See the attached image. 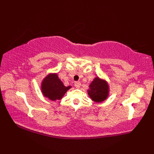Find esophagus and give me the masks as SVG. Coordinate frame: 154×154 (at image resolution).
Segmentation results:
<instances>
[{
  "instance_id": "obj_1",
  "label": "esophagus",
  "mask_w": 154,
  "mask_h": 154,
  "mask_svg": "<svg viewBox=\"0 0 154 154\" xmlns=\"http://www.w3.org/2000/svg\"><path fill=\"white\" fill-rule=\"evenodd\" d=\"M81 83L79 82V81H76V82H75V87L76 88H79L81 87Z\"/></svg>"
}]
</instances>
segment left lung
I'll list each match as a JSON object with an SVG mask.
<instances>
[{
	"label": "left lung",
	"mask_w": 154,
	"mask_h": 154,
	"mask_svg": "<svg viewBox=\"0 0 154 154\" xmlns=\"http://www.w3.org/2000/svg\"><path fill=\"white\" fill-rule=\"evenodd\" d=\"M90 89L88 90V94L93 100L100 103L105 100L109 94L108 84L99 77H96L90 85Z\"/></svg>",
	"instance_id": "obj_1"
}]
</instances>
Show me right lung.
<instances>
[{"instance_id": "add662e5", "label": "right lung", "mask_w": 154, "mask_h": 154, "mask_svg": "<svg viewBox=\"0 0 154 154\" xmlns=\"http://www.w3.org/2000/svg\"><path fill=\"white\" fill-rule=\"evenodd\" d=\"M70 88V86H64L57 74L48 75L42 85V93L45 97H48L51 100H60Z\"/></svg>"}]
</instances>
